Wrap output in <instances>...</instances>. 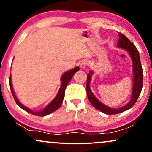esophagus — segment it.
<instances>
[{
  "mask_svg": "<svg viewBox=\"0 0 152 152\" xmlns=\"http://www.w3.org/2000/svg\"><path fill=\"white\" fill-rule=\"evenodd\" d=\"M88 65V62L87 61L83 60L81 62V67L82 69H85V68H86Z\"/></svg>",
  "mask_w": 152,
  "mask_h": 152,
  "instance_id": "obj_1",
  "label": "esophagus"
}]
</instances>
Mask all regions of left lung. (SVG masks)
<instances>
[{
  "label": "left lung",
  "instance_id": "obj_1",
  "mask_svg": "<svg viewBox=\"0 0 152 152\" xmlns=\"http://www.w3.org/2000/svg\"><path fill=\"white\" fill-rule=\"evenodd\" d=\"M118 38L117 46L119 48L126 49L129 55L132 57V61H133V74H134V83H133V90H132V99L129 103L126 104V106L123 107L119 108V109H111V108L108 107L94 96L92 94L91 91L90 89L89 83L91 81V76L93 72L90 71L89 74H87V81H86V92L87 96H88V100L91 104L96 109L101 111L102 112L106 114H117L119 113L123 112L127 109H129L132 108L135 103L137 102L139 95H140L141 91L142 89V83H143V70L142 66L141 64L140 57H139V53L138 51L137 48L134 46L133 43H132L126 36H124L121 33H118Z\"/></svg>",
  "mask_w": 152,
  "mask_h": 152
}]
</instances>
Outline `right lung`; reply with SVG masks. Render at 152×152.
<instances>
[{"mask_svg": "<svg viewBox=\"0 0 152 152\" xmlns=\"http://www.w3.org/2000/svg\"><path fill=\"white\" fill-rule=\"evenodd\" d=\"M79 70V67H76L75 69H72V70L67 71L66 72L65 74L62 76L61 77V86L60 89L58 91V93L57 94L56 96L55 97V99L52 101L51 102L48 104V106L45 108L44 109L42 110L41 111H38V112H35V111H31V109H28L26 108V106H24L23 104H21L20 103V102L18 100V99L16 98L15 96L14 91H13V87H12V84H11V78H9V83H10V91H11V93L13 94V96L14 98L15 102H16L17 105H18L19 107L21 108L22 109H23L24 111H27V112L30 113L31 114H34L35 116H45L46 115L51 114L52 112L55 111L56 110H57L60 107L61 105L62 102H63V99L64 98V94H65V89L66 87L67 86L68 83H69V81H71V78H73V76H74L75 73L76 71H78Z\"/></svg>", "mask_w": 152, "mask_h": 152, "instance_id": "1", "label": "right lung"}]
</instances>
